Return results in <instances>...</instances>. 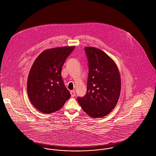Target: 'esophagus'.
I'll return each mask as SVG.
<instances>
[{"label":"esophagus","mask_w":156,"mask_h":156,"mask_svg":"<svg viewBox=\"0 0 156 156\" xmlns=\"http://www.w3.org/2000/svg\"><path fill=\"white\" fill-rule=\"evenodd\" d=\"M70 94H71V97H73L75 95V90H71L70 91Z\"/></svg>","instance_id":"1"}]
</instances>
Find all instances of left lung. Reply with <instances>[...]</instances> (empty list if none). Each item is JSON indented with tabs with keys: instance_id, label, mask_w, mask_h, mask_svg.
I'll use <instances>...</instances> for the list:
<instances>
[{
	"instance_id": "obj_1",
	"label": "left lung",
	"mask_w": 156,
	"mask_h": 156,
	"mask_svg": "<svg viewBox=\"0 0 156 156\" xmlns=\"http://www.w3.org/2000/svg\"><path fill=\"white\" fill-rule=\"evenodd\" d=\"M89 75L87 92L77 100L83 111L92 118L108 115L115 107L121 91V78L114 61L106 53L86 47Z\"/></svg>"
}]
</instances>
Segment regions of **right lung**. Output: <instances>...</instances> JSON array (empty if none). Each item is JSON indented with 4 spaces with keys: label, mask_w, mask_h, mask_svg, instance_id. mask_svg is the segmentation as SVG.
<instances>
[{
    "label": "right lung",
    "mask_w": 156,
    "mask_h": 156,
    "mask_svg": "<svg viewBox=\"0 0 156 156\" xmlns=\"http://www.w3.org/2000/svg\"><path fill=\"white\" fill-rule=\"evenodd\" d=\"M75 46L47 49L36 58L30 70L27 93L39 111L50 114L59 110L70 97L61 77L62 67Z\"/></svg>",
    "instance_id": "right-lung-1"
}]
</instances>
